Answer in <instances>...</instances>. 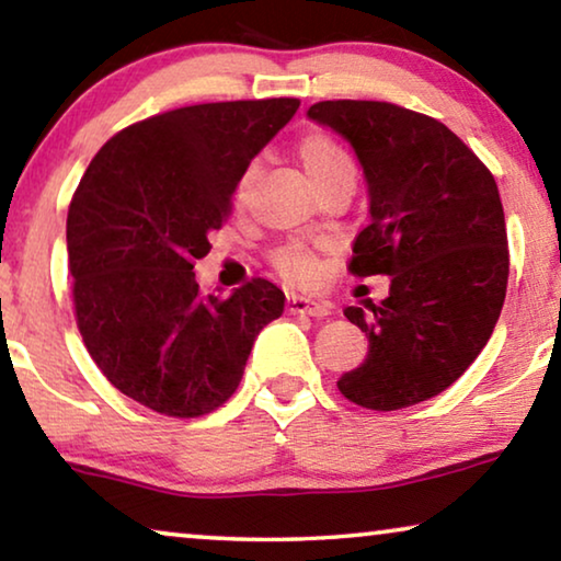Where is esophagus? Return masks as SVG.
<instances>
[{
    "label": "esophagus",
    "instance_id": "34e87169",
    "mask_svg": "<svg viewBox=\"0 0 561 561\" xmlns=\"http://www.w3.org/2000/svg\"><path fill=\"white\" fill-rule=\"evenodd\" d=\"M287 310L289 314H310V318H328L330 305L322 302V299H310L302 295L287 297Z\"/></svg>",
    "mask_w": 561,
    "mask_h": 561
}]
</instances>
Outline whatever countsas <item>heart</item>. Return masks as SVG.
Masks as SVG:
<instances>
[{
    "mask_svg": "<svg viewBox=\"0 0 561 561\" xmlns=\"http://www.w3.org/2000/svg\"><path fill=\"white\" fill-rule=\"evenodd\" d=\"M297 154L302 160V168L318 191H328L337 183H356V160H353L348 149L341 141L330 137V134L312 131L305 134L297 145ZM256 168L249 164L243 175L236 183V201H243L249 193L251 180H254ZM272 264L284 274L287 279L310 284L320 277V262L310 249L299 247V243H287V247L277 249L272 254Z\"/></svg>",
    "mask_w": 561,
    "mask_h": 561,
    "instance_id": "1",
    "label": "heart"
}]
</instances>
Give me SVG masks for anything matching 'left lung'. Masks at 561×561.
Instances as JSON below:
<instances>
[{
    "instance_id": "8db88e82",
    "label": "left lung",
    "mask_w": 561,
    "mask_h": 561,
    "mask_svg": "<svg viewBox=\"0 0 561 561\" xmlns=\"http://www.w3.org/2000/svg\"><path fill=\"white\" fill-rule=\"evenodd\" d=\"M307 116L351 141L368 185L351 274L391 277L381 305L345 307L368 356L337 389L376 412L420 404L468 370L499 322L508 284L499 185L432 116L386 101H320Z\"/></svg>"
}]
</instances>
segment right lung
Returning a JSON list of instances; mask_svg holds the SVG:
<instances>
[{
    "label": "right lung",
    "mask_w": 561,
    "mask_h": 561,
    "mask_svg": "<svg viewBox=\"0 0 561 561\" xmlns=\"http://www.w3.org/2000/svg\"><path fill=\"white\" fill-rule=\"evenodd\" d=\"M297 108L262 99L149 116L114 134L81 178L66 231L78 330L101 374L152 412L191 420L226 404L284 310L266 279L203 295L193 266L243 170Z\"/></svg>",
    "instance_id": "right-lung-1"
}]
</instances>
